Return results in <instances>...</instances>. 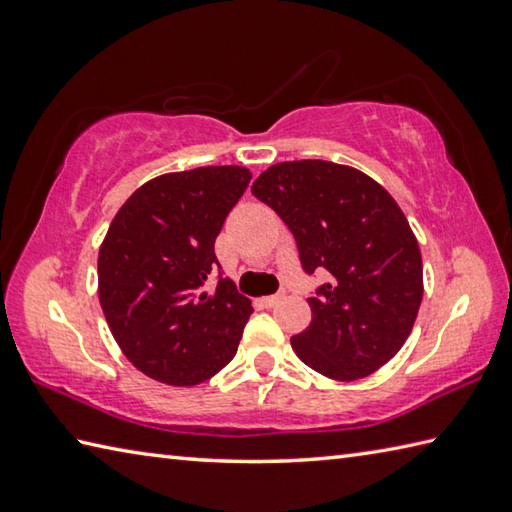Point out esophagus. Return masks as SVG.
Here are the masks:
<instances>
[{
  "instance_id": "obj_1",
  "label": "esophagus",
  "mask_w": 512,
  "mask_h": 512,
  "mask_svg": "<svg viewBox=\"0 0 512 512\" xmlns=\"http://www.w3.org/2000/svg\"><path fill=\"white\" fill-rule=\"evenodd\" d=\"M284 298V293H275V296H266V298H259V305L262 307H275L277 302Z\"/></svg>"
}]
</instances>
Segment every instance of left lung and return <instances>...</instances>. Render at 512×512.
<instances>
[{"mask_svg":"<svg viewBox=\"0 0 512 512\" xmlns=\"http://www.w3.org/2000/svg\"><path fill=\"white\" fill-rule=\"evenodd\" d=\"M253 194L293 232L305 273H329L307 298L309 327L291 336L298 359L336 381L391 361L424 291L418 239L395 198L363 171L327 160L273 164Z\"/></svg>","mask_w":512,"mask_h":512,"instance_id":"obj_1","label":"left lung"}]
</instances>
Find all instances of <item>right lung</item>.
I'll use <instances>...</instances> for the list:
<instances>
[{"label":"right lung","mask_w":512,"mask_h":512,"mask_svg":"<svg viewBox=\"0 0 512 512\" xmlns=\"http://www.w3.org/2000/svg\"><path fill=\"white\" fill-rule=\"evenodd\" d=\"M253 178L198 167L144 183L119 207L99 248V302L121 352L169 386H194L237 354L253 307L219 275L214 241Z\"/></svg>","instance_id":"add662e5"}]
</instances>
